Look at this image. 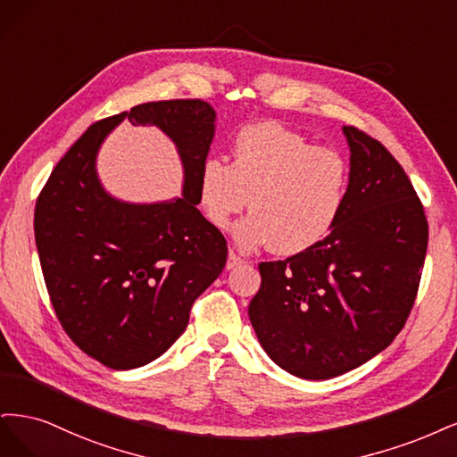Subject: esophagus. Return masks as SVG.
I'll return each mask as SVG.
<instances>
[{
  "instance_id": "obj_1",
  "label": "esophagus",
  "mask_w": 457,
  "mask_h": 457,
  "mask_svg": "<svg viewBox=\"0 0 457 457\" xmlns=\"http://www.w3.org/2000/svg\"><path fill=\"white\" fill-rule=\"evenodd\" d=\"M245 260L241 258V256H237L235 253H229V256H228V263H226V268L228 270H235L237 266H241Z\"/></svg>"
}]
</instances>
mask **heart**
I'll return each mask as SVG.
<instances>
[{"label": "heart", "instance_id": "b5f03b06", "mask_svg": "<svg viewBox=\"0 0 457 457\" xmlns=\"http://www.w3.org/2000/svg\"><path fill=\"white\" fill-rule=\"evenodd\" d=\"M231 154V163L209 155L197 174V204L211 226L226 229L248 203L253 214L233 226L243 250L270 245L278 256H296L328 237L351 184L340 152L278 123H256L235 135Z\"/></svg>", "mask_w": 457, "mask_h": 457}]
</instances>
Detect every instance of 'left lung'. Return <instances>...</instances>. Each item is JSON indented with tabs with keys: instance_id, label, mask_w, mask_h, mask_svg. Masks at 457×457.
Segmentation results:
<instances>
[{
	"instance_id": "8db88e82",
	"label": "left lung",
	"mask_w": 457,
	"mask_h": 457,
	"mask_svg": "<svg viewBox=\"0 0 457 457\" xmlns=\"http://www.w3.org/2000/svg\"><path fill=\"white\" fill-rule=\"evenodd\" d=\"M351 184L325 241L262 262L248 317L270 359L303 379L345 374L384 351L414 305L429 241L423 204L384 144L344 127Z\"/></svg>"
}]
</instances>
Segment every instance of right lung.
Listing matches in <instances>:
<instances>
[{
    "label": "right lung",
    "instance_id": "add662e5",
    "mask_svg": "<svg viewBox=\"0 0 457 457\" xmlns=\"http://www.w3.org/2000/svg\"><path fill=\"white\" fill-rule=\"evenodd\" d=\"M123 119L155 124L175 142L185 167L182 198L137 205L101 187L96 154ZM214 121L216 112L199 98L145 102L106 117L58 161L37 197L36 246L54 313L73 344L113 370L163 355L226 266L224 235L197 209V174Z\"/></svg>",
    "mask_w": 457,
    "mask_h": 457
}]
</instances>
